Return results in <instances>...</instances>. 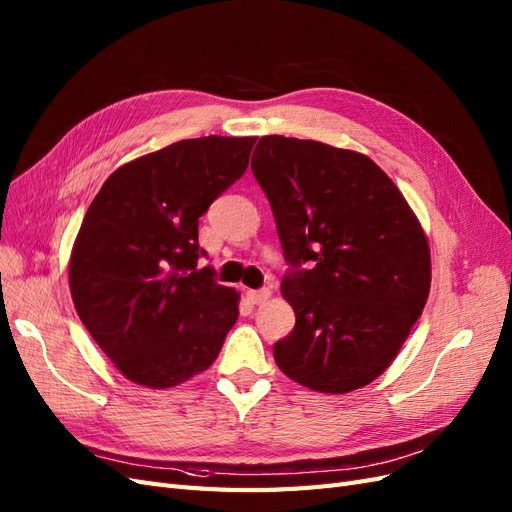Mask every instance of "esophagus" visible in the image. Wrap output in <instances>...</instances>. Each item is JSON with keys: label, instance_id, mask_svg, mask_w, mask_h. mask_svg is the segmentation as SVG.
<instances>
[{"label": "esophagus", "instance_id": "34e87169", "mask_svg": "<svg viewBox=\"0 0 512 512\" xmlns=\"http://www.w3.org/2000/svg\"><path fill=\"white\" fill-rule=\"evenodd\" d=\"M247 299H250L254 305L265 303L267 299H271V288H260V290H247Z\"/></svg>", "mask_w": 512, "mask_h": 512}]
</instances>
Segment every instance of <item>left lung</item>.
I'll use <instances>...</instances> for the list:
<instances>
[{
    "mask_svg": "<svg viewBox=\"0 0 512 512\" xmlns=\"http://www.w3.org/2000/svg\"><path fill=\"white\" fill-rule=\"evenodd\" d=\"M252 170L284 254L294 331L273 346L284 374L344 395L386 371L429 297L425 230L393 179L365 153L280 134L262 136Z\"/></svg>",
    "mask_w": 512,
    "mask_h": 512,
    "instance_id": "left-lung-1",
    "label": "left lung"
}]
</instances>
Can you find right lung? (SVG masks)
I'll use <instances>...</instances> for the list:
<instances>
[{"label":"right lung","instance_id":"obj_1","mask_svg":"<svg viewBox=\"0 0 512 512\" xmlns=\"http://www.w3.org/2000/svg\"><path fill=\"white\" fill-rule=\"evenodd\" d=\"M256 136H200L119 166L68 262L74 309L123 376L170 389L211 367L239 292L198 267V218L247 168Z\"/></svg>","mask_w":512,"mask_h":512}]
</instances>
